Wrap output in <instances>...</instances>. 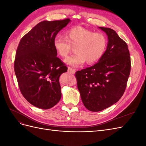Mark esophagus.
Returning a JSON list of instances; mask_svg holds the SVG:
<instances>
[{
	"label": "esophagus",
	"mask_w": 146,
	"mask_h": 146,
	"mask_svg": "<svg viewBox=\"0 0 146 146\" xmlns=\"http://www.w3.org/2000/svg\"><path fill=\"white\" fill-rule=\"evenodd\" d=\"M68 71L69 72H70V73H71V74H75V72H76V70H75L74 69H73V68H70V67H68Z\"/></svg>",
	"instance_id": "1"
}]
</instances>
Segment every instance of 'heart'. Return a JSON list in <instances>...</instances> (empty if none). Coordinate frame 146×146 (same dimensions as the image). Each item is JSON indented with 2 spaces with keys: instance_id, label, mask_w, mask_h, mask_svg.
<instances>
[{
  "instance_id": "obj_1",
  "label": "heart",
  "mask_w": 146,
  "mask_h": 146,
  "mask_svg": "<svg viewBox=\"0 0 146 146\" xmlns=\"http://www.w3.org/2000/svg\"><path fill=\"white\" fill-rule=\"evenodd\" d=\"M66 35V38L56 36L54 40V46L57 54L62 58L70 54L72 47H76V54L64 60L66 64L72 67H78L86 61L88 64L98 62L107 49L108 40L102 33L76 27L70 29Z\"/></svg>"
}]
</instances>
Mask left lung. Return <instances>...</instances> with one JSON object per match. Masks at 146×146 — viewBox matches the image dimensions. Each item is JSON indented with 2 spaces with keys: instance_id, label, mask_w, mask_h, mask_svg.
<instances>
[{
  "instance_id": "obj_1",
  "label": "left lung",
  "mask_w": 146,
  "mask_h": 146,
  "mask_svg": "<svg viewBox=\"0 0 146 146\" xmlns=\"http://www.w3.org/2000/svg\"><path fill=\"white\" fill-rule=\"evenodd\" d=\"M99 28L108 36L104 56L94 66L76 72L82 102L93 112L107 108L121 98L131 69L127 43L114 30Z\"/></svg>"
}]
</instances>
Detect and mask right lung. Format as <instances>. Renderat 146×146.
I'll return each mask as SVG.
<instances>
[{
  "label": "right lung",
  "mask_w": 146,
  "mask_h": 146,
  "mask_svg": "<svg viewBox=\"0 0 146 146\" xmlns=\"http://www.w3.org/2000/svg\"><path fill=\"white\" fill-rule=\"evenodd\" d=\"M70 20L44 21L21 39L15 72L22 94L39 108H51L61 98L59 77L68 68L56 56L54 40Z\"/></svg>",
  "instance_id": "right-lung-1"
}]
</instances>
